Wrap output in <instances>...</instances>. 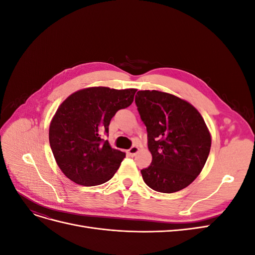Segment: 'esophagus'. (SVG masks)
Masks as SVG:
<instances>
[{
	"instance_id": "34e87169",
	"label": "esophagus",
	"mask_w": 255,
	"mask_h": 255,
	"mask_svg": "<svg viewBox=\"0 0 255 255\" xmlns=\"http://www.w3.org/2000/svg\"><path fill=\"white\" fill-rule=\"evenodd\" d=\"M138 151H139V148H138L137 145H133L132 148H130V149H128V153L129 154L130 156H135L136 154L138 153Z\"/></svg>"
}]
</instances>
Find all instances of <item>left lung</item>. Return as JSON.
Returning a JSON list of instances; mask_svg holds the SVG:
<instances>
[{
    "mask_svg": "<svg viewBox=\"0 0 255 255\" xmlns=\"http://www.w3.org/2000/svg\"><path fill=\"white\" fill-rule=\"evenodd\" d=\"M146 128L151 165L141 170L150 188L172 194L187 187L202 171L212 138L200 113L185 100L158 90L135 97Z\"/></svg>",
    "mask_w": 255,
    "mask_h": 255,
    "instance_id": "1",
    "label": "left lung"
}]
</instances>
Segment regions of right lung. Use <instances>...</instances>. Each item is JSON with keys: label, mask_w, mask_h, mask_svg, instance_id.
Segmentation results:
<instances>
[{"label": "right lung", "mask_w": 255, "mask_h": 255, "mask_svg": "<svg viewBox=\"0 0 255 255\" xmlns=\"http://www.w3.org/2000/svg\"><path fill=\"white\" fill-rule=\"evenodd\" d=\"M137 89L89 87L69 96L51 121L49 140L58 167L74 183L96 186L110 181L126 153L113 149L109 140L112 118L134 101Z\"/></svg>", "instance_id": "add662e5"}]
</instances>
